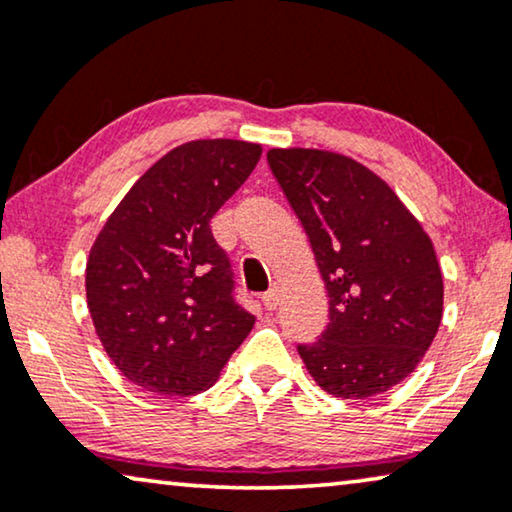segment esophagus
I'll list each match as a JSON object with an SVG mask.
<instances>
[{"mask_svg":"<svg viewBox=\"0 0 512 512\" xmlns=\"http://www.w3.org/2000/svg\"><path fill=\"white\" fill-rule=\"evenodd\" d=\"M278 290H276V287H271V290L269 292H264V297H262V304H264V308H266V311H273V308H276L278 306Z\"/></svg>","mask_w":512,"mask_h":512,"instance_id":"34e87169","label":"esophagus"}]
</instances>
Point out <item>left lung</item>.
<instances>
[{"label": "left lung", "instance_id": "8db88e82", "mask_svg": "<svg viewBox=\"0 0 512 512\" xmlns=\"http://www.w3.org/2000/svg\"><path fill=\"white\" fill-rule=\"evenodd\" d=\"M266 162L311 241L327 329L297 350L322 390L366 399L420 364L443 318L434 246L392 187L350 157L273 148Z\"/></svg>", "mask_w": 512, "mask_h": 512}]
</instances>
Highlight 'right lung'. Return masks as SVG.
Wrapping results in <instances>:
<instances>
[{
	"mask_svg": "<svg viewBox=\"0 0 512 512\" xmlns=\"http://www.w3.org/2000/svg\"><path fill=\"white\" fill-rule=\"evenodd\" d=\"M259 155L246 141L183 143L132 185L99 232L85 269L88 308L113 364L141 390L204 392L253 329L211 218Z\"/></svg>",
	"mask_w": 512,
	"mask_h": 512,
	"instance_id": "obj_1",
	"label": "right lung"
}]
</instances>
